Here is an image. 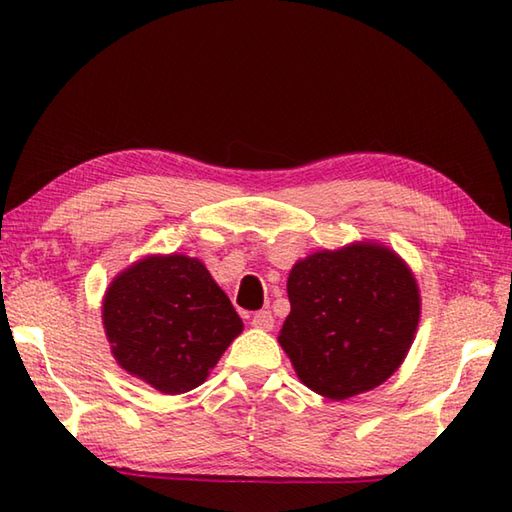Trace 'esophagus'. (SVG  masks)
Returning <instances> with one entry per match:
<instances>
[{"mask_svg":"<svg viewBox=\"0 0 512 512\" xmlns=\"http://www.w3.org/2000/svg\"><path fill=\"white\" fill-rule=\"evenodd\" d=\"M253 328H257V330H273V325H275V319H273V314H270V310H259V312H255L253 314Z\"/></svg>","mask_w":512,"mask_h":512,"instance_id":"obj_1","label":"esophagus"}]
</instances>
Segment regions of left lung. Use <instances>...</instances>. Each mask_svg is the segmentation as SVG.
Instances as JSON below:
<instances>
[{
    "mask_svg": "<svg viewBox=\"0 0 512 512\" xmlns=\"http://www.w3.org/2000/svg\"><path fill=\"white\" fill-rule=\"evenodd\" d=\"M279 332L299 380L330 400L378 387L405 361L420 292L402 259L374 242L319 250L292 266Z\"/></svg>",
    "mask_w": 512,
    "mask_h": 512,
    "instance_id": "left-lung-1",
    "label": "left lung"
}]
</instances>
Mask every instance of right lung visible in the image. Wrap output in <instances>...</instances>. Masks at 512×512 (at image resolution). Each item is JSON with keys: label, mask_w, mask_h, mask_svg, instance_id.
I'll return each instance as SVG.
<instances>
[{"label": "right lung", "mask_w": 512, "mask_h": 512, "mask_svg": "<svg viewBox=\"0 0 512 512\" xmlns=\"http://www.w3.org/2000/svg\"><path fill=\"white\" fill-rule=\"evenodd\" d=\"M103 325L116 363L169 396L202 385L244 330L206 266L178 253L149 255L114 277Z\"/></svg>", "instance_id": "1"}]
</instances>
